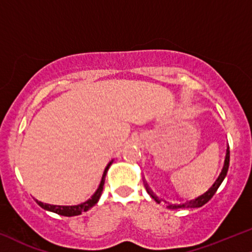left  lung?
<instances>
[{
    "mask_svg": "<svg viewBox=\"0 0 252 252\" xmlns=\"http://www.w3.org/2000/svg\"><path fill=\"white\" fill-rule=\"evenodd\" d=\"M229 160H230V151H229V145H227V150H225V156H224V161H223V166H222V170L220 172L219 177L216 178L213 185H211L208 189L206 190L205 193H202L201 195H197L196 197H194L192 200H187V199H179L180 202L177 203H170L166 202L165 200L159 199V197L156 195V194L150 189V187L148 186V184L145 183V189L146 192L149 193V195L152 197L157 203H160L161 201H164L165 203H167V207L170 209H186V208H199V207H202L205 203H207L209 200L212 199L213 195L216 193V190L220 186H221L222 181L224 180L225 176H227V172L229 168Z\"/></svg>",
    "mask_w": 252,
    "mask_h": 252,
    "instance_id": "8db88e82",
    "label": "left lung"
}]
</instances>
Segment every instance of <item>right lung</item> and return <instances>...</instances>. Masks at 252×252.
<instances>
[{
    "instance_id": "right-lung-1",
    "label": "right lung",
    "mask_w": 252,
    "mask_h": 252,
    "mask_svg": "<svg viewBox=\"0 0 252 252\" xmlns=\"http://www.w3.org/2000/svg\"><path fill=\"white\" fill-rule=\"evenodd\" d=\"M113 161H114V159H111L109 163H108L106 168H104L102 178H101V181H100V184H98V187L96 189V190H95L93 195L89 197L88 200H86L85 202L79 203V205H74V206H59V205H50V203H44V202H40V201H38V200H36L37 203L41 207V208L45 209V211L56 213V214H59L63 216H75V215L82 214L84 212H87L88 209H91L92 207L96 205L98 199L101 197V194H102V190H103L104 180H106L107 172H108V170H109L110 165L113 164Z\"/></svg>"
}]
</instances>
